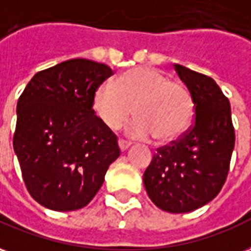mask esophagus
I'll use <instances>...</instances> for the list:
<instances>
[{
	"instance_id": "obj_1",
	"label": "esophagus",
	"mask_w": 251,
	"mask_h": 251,
	"mask_svg": "<svg viewBox=\"0 0 251 251\" xmlns=\"http://www.w3.org/2000/svg\"><path fill=\"white\" fill-rule=\"evenodd\" d=\"M119 147H120V150H122V151H126V150H127L128 147H129V142H127V140H124V139H119Z\"/></svg>"
}]
</instances>
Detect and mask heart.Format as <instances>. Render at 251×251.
<instances>
[{
	"mask_svg": "<svg viewBox=\"0 0 251 251\" xmlns=\"http://www.w3.org/2000/svg\"><path fill=\"white\" fill-rule=\"evenodd\" d=\"M93 109L109 129H118L129 116H138L127 132L136 139L155 138L171 143L187 131L194 116V98L183 83L170 80L156 68L139 67L116 80L100 84Z\"/></svg>",
	"mask_w": 251,
	"mask_h": 251,
	"instance_id": "b5f03b06",
	"label": "heart"
}]
</instances>
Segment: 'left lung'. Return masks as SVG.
<instances>
[{
    "mask_svg": "<svg viewBox=\"0 0 251 251\" xmlns=\"http://www.w3.org/2000/svg\"><path fill=\"white\" fill-rule=\"evenodd\" d=\"M175 71L194 98L187 131L156 150L144 171L150 199L168 213H190L213 201L226 182L235 143L230 101L218 84L183 65Z\"/></svg>",
    "mask_w": 251,
    "mask_h": 251,
    "instance_id": "left-lung-1",
    "label": "left lung"
}]
</instances>
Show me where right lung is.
I'll use <instances>...</instances> for the list:
<instances>
[{
	"label": "right lung",
	"mask_w": 251,
	"mask_h": 251,
	"mask_svg": "<svg viewBox=\"0 0 251 251\" xmlns=\"http://www.w3.org/2000/svg\"><path fill=\"white\" fill-rule=\"evenodd\" d=\"M112 75L105 64L72 58L36 73L18 99L13 147L24 183L44 207L87 206L119 158L116 135L92 108Z\"/></svg>",
	"instance_id": "add662e5"
}]
</instances>
